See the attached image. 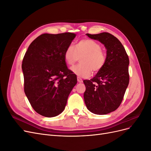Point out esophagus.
<instances>
[{
    "label": "esophagus",
    "mask_w": 151,
    "mask_h": 151,
    "mask_svg": "<svg viewBox=\"0 0 151 151\" xmlns=\"http://www.w3.org/2000/svg\"><path fill=\"white\" fill-rule=\"evenodd\" d=\"M77 81H78L79 83H83V79H82L81 78V77H77Z\"/></svg>",
    "instance_id": "34e87169"
}]
</instances>
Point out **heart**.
Here are the masks:
<instances>
[{
	"label": "heart",
	"mask_w": 151,
	"mask_h": 151,
	"mask_svg": "<svg viewBox=\"0 0 151 151\" xmlns=\"http://www.w3.org/2000/svg\"><path fill=\"white\" fill-rule=\"evenodd\" d=\"M81 59V63L72 68L75 74L81 77H88L94 73L101 70L106 60V55L101 46L96 41L86 38L80 40L76 48L72 45L67 47L64 59L67 64L72 67Z\"/></svg>",
	"instance_id": "1"
}]
</instances>
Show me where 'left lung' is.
<instances>
[{"mask_svg": "<svg viewBox=\"0 0 151 151\" xmlns=\"http://www.w3.org/2000/svg\"><path fill=\"white\" fill-rule=\"evenodd\" d=\"M86 35L104 45L107 51L103 68L93 79L83 81L84 102L91 112L106 115L115 111L122 102L129 83V58L121 42L111 34Z\"/></svg>", "mask_w": 151, "mask_h": 151, "instance_id": "left-lung-1", "label": "left lung"}]
</instances>
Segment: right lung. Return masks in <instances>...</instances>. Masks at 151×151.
Instances as JSON below:
<instances>
[{"mask_svg":"<svg viewBox=\"0 0 151 151\" xmlns=\"http://www.w3.org/2000/svg\"><path fill=\"white\" fill-rule=\"evenodd\" d=\"M76 35L45 33L29 46L22 63L24 90L32 108L45 117L64 110L77 77L68 68L64 52Z\"/></svg>","mask_w":151,"mask_h":151,"instance_id":"obj_1","label":"right lung"}]
</instances>
